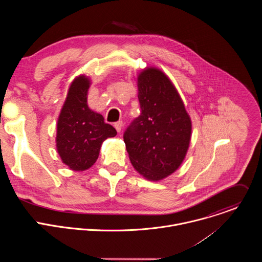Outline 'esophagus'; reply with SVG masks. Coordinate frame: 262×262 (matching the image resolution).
<instances>
[{"instance_id": "34e87169", "label": "esophagus", "mask_w": 262, "mask_h": 262, "mask_svg": "<svg viewBox=\"0 0 262 262\" xmlns=\"http://www.w3.org/2000/svg\"><path fill=\"white\" fill-rule=\"evenodd\" d=\"M114 126H115L116 130H117L118 133H120L121 129H122V126H123V122H122V121H118V122H116V123L114 124Z\"/></svg>"}]
</instances>
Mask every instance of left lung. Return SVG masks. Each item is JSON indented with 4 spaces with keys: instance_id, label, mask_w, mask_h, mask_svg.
<instances>
[{
    "instance_id": "1",
    "label": "left lung",
    "mask_w": 262,
    "mask_h": 262,
    "mask_svg": "<svg viewBox=\"0 0 262 262\" xmlns=\"http://www.w3.org/2000/svg\"><path fill=\"white\" fill-rule=\"evenodd\" d=\"M141 114L123 139L130 163L146 179L158 181L175 172L189 149L192 121L166 74L149 67L138 76Z\"/></svg>"
}]
</instances>
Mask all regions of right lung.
<instances>
[{
    "mask_svg": "<svg viewBox=\"0 0 262 262\" xmlns=\"http://www.w3.org/2000/svg\"><path fill=\"white\" fill-rule=\"evenodd\" d=\"M90 80L80 76L71 83L57 123V150L62 162L73 171H84L94 165L102 142L117 135L102 115L87 103Z\"/></svg>",
    "mask_w": 262,
    "mask_h": 262,
    "instance_id": "right-lung-1",
    "label": "right lung"
}]
</instances>
